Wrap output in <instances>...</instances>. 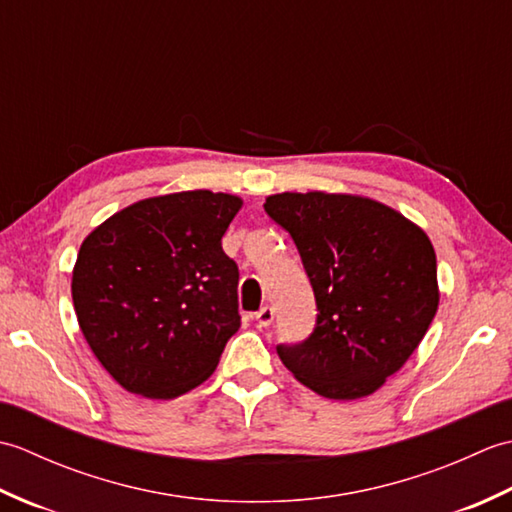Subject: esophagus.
<instances>
[{"mask_svg": "<svg viewBox=\"0 0 512 512\" xmlns=\"http://www.w3.org/2000/svg\"><path fill=\"white\" fill-rule=\"evenodd\" d=\"M273 319H275V310L270 308V306H264L262 310L255 312V321L262 325V328H266V325L273 323Z\"/></svg>", "mask_w": 512, "mask_h": 512, "instance_id": "obj_1", "label": "esophagus"}]
</instances>
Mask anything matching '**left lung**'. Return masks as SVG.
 Masks as SVG:
<instances>
[{
    "label": "left lung",
    "mask_w": 512,
    "mask_h": 512,
    "mask_svg": "<svg viewBox=\"0 0 512 512\" xmlns=\"http://www.w3.org/2000/svg\"><path fill=\"white\" fill-rule=\"evenodd\" d=\"M266 213L295 239L317 299V328L277 354L323 398L374 394L436 317V250L418 224L352 193H275Z\"/></svg>",
    "instance_id": "8db88e82"
}]
</instances>
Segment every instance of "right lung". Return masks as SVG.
<instances>
[{"mask_svg": "<svg viewBox=\"0 0 512 512\" xmlns=\"http://www.w3.org/2000/svg\"><path fill=\"white\" fill-rule=\"evenodd\" d=\"M242 198L209 189L138 200L83 239L72 301L90 350L132 394L171 400L209 378L239 330L222 235Z\"/></svg>", "mask_w": 512, "mask_h": 512, "instance_id": "1", "label": "right lung"}]
</instances>
